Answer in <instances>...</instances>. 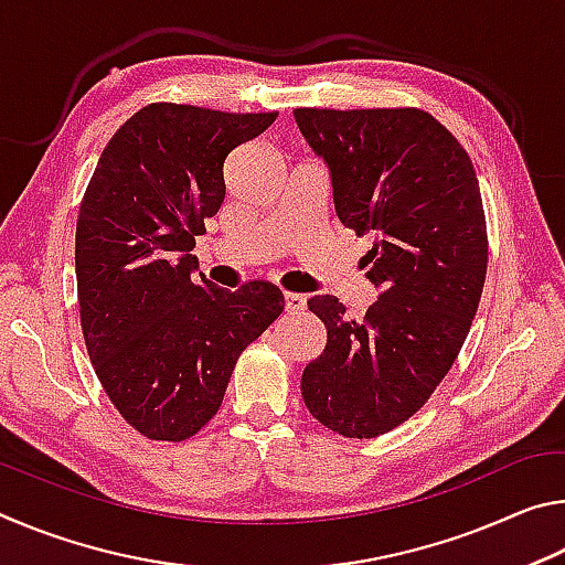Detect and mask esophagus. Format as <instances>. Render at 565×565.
Returning <instances> with one entry per match:
<instances>
[{
    "mask_svg": "<svg viewBox=\"0 0 565 565\" xmlns=\"http://www.w3.org/2000/svg\"><path fill=\"white\" fill-rule=\"evenodd\" d=\"M303 306H306V296L303 294H291V291H286L284 294V309L286 311H303Z\"/></svg>",
    "mask_w": 565,
    "mask_h": 565,
    "instance_id": "1",
    "label": "esophagus"
}]
</instances>
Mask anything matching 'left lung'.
I'll return each mask as SVG.
<instances>
[{
	"instance_id": "8db88e82",
	"label": "left lung",
	"mask_w": 565,
	"mask_h": 565,
	"mask_svg": "<svg viewBox=\"0 0 565 565\" xmlns=\"http://www.w3.org/2000/svg\"><path fill=\"white\" fill-rule=\"evenodd\" d=\"M329 164L341 224L374 236L379 301L349 319L337 296H311L327 347L301 374L309 414L347 438H376L426 404L461 351L481 301L489 236L471 159L431 114L294 109Z\"/></svg>"
}]
</instances>
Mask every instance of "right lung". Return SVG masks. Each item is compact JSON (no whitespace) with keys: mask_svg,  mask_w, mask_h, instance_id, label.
I'll list each match as a JSON object with an SVG mask.
<instances>
[{"mask_svg":"<svg viewBox=\"0 0 565 565\" xmlns=\"http://www.w3.org/2000/svg\"><path fill=\"white\" fill-rule=\"evenodd\" d=\"M276 111L154 102L114 131L76 218V294L94 374L149 441H186L216 416L242 351L284 311L271 281L218 289L196 236L222 209L224 161Z\"/></svg>","mask_w":565,"mask_h":565,"instance_id":"1","label":"right lung"}]
</instances>
